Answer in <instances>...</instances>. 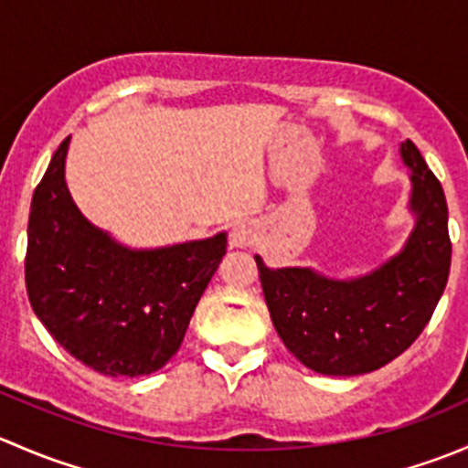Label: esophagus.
I'll return each mask as SVG.
<instances>
[{
	"mask_svg": "<svg viewBox=\"0 0 468 468\" xmlns=\"http://www.w3.org/2000/svg\"><path fill=\"white\" fill-rule=\"evenodd\" d=\"M258 238V230L251 221H238L230 229V249H251Z\"/></svg>",
	"mask_w": 468,
	"mask_h": 468,
	"instance_id": "34e87169",
	"label": "esophagus"
}]
</instances>
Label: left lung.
<instances>
[{
	"label": "left lung",
	"instance_id": "1",
	"mask_svg": "<svg viewBox=\"0 0 468 468\" xmlns=\"http://www.w3.org/2000/svg\"><path fill=\"white\" fill-rule=\"evenodd\" d=\"M399 155L410 176L412 230L400 251L360 276L314 267H267L256 256L273 328L287 351L324 376H360L399 357L431 322L451 269L441 183L410 140Z\"/></svg>",
	"mask_w": 468,
	"mask_h": 468
}]
</instances>
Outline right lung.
I'll return each mask as SVG.
<instances>
[{
  "instance_id": "add662e5",
  "label": "right lung",
  "mask_w": 468,
  "mask_h": 468,
  "mask_svg": "<svg viewBox=\"0 0 468 468\" xmlns=\"http://www.w3.org/2000/svg\"><path fill=\"white\" fill-rule=\"evenodd\" d=\"M69 138L31 199L27 292L51 337L103 376H149L178 351L226 256V233L138 249L79 210L65 181Z\"/></svg>"
}]
</instances>
